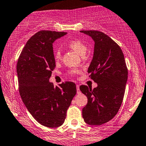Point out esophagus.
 I'll return each mask as SVG.
<instances>
[{"label":"esophagus","mask_w":146,"mask_h":146,"mask_svg":"<svg viewBox=\"0 0 146 146\" xmlns=\"http://www.w3.org/2000/svg\"><path fill=\"white\" fill-rule=\"evenodd\" d=\"M76 89H77V93L78 94H80V86L79 85H76Z\"/></svg>","instance_id":"34e87169"}]
</instances>
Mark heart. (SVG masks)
<instances>
[{
	"instance_id": "heart-1",
	"label": "heart",
	"mask_w": 146,
	"mask_h": 146,
	"mask_svg": "<svg viewBox=\"0 0 146 146\" xmlns=\"http://www.w3.org/2000/svg\"><path fill=\"white\" fill-rule=\"evenodd\" d=\"M66 44L68 45L70 48L76 51L80 55H84L86 51V45L79 39H71L67 41ZM53 55L54 58L56 61H58L61 58V47L60 46H55L53 49ZM69 74L71 76H74L78 73V70L76 69H70L68 71Z\"/></svg>"
}]
</instances>
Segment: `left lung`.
I'll use <instances>...</instances> for the list:
<instances>
[{
    "label": "left lung",
    "instance_id": "left-lung-1",
    "mask_svg": "<svg viewBox=\"0 0 146 146\" xmlns=\"http://www.w3.org/2000/svg\"><path fill=\"white\" fill-rule=\"evenodd\" d=\"M80 33L91 36L95 42L88 73L98 84L94 89L86 85L80 86L88 98L82 109V117L87 124L100 125L114 117L121 106L128 70L122 50L108 35L97 30Z\"/></svg>",
    "mask_w": 146,
    "mask_h": 146
}]
</instances>
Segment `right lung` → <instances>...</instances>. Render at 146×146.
Here are the masks:
<instances>
[{
  "mask_svg": "<svg viewBox=\"0 0 146 146\" xmlns=\"http://www.w3.org/2000/svg\"><path fill=\"white\" fill-rule=\"evenodd\" d=\"M64 32L41 30L27 41L17 64L19 94L34 118L42 125L57 127L76 94V85L65 82L59 86L49 82L55 68L52 43Z\"/></svg>",
  "mask_w": 146,
  "mask_h": 146,
  "instance_id": "right-lung-1",
  "label": "right lung"
}]
</instances>
